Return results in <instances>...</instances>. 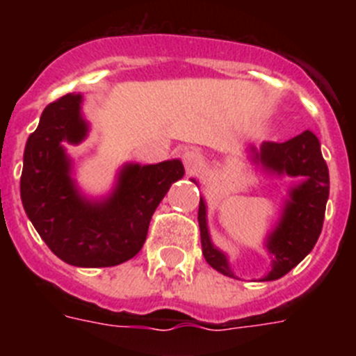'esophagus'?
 Here are the masks:
<instances>
[{
  "label": "esophagus",
  "instance_id": "obj_1",
  "mask_svg": "<svg viewBox=\"0 0 356 356\" xmlns=\"http://www.w3.org/2000/svg\"><path fill=\"white\" fill-rule=\"evenodd\" d=\"M181 162L185 165V171L188 175H194V172H197L203 168V155L197 149H187L181 155Z\"/></svg>",
  "mask_w": 356,
  "mask_h": 356
}]
</instances>
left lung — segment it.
<instances>
[{"instance_id": "left-lung-1", "label": "left lung", "mask_w": 356, "mask_h": 356, "mask_svg": "<svg viewBox=\"0 0 356 356\" xmlns=\"http://www.w3.org/2000/svg\"><path fill=\"white\" fill-rule=\"evenodd\" d=\"M251 159L267 172L301 178L291 188L289 200L278 225L267 237L266 248L271 254V271L262 282H271L287 275L316 246L325 221L326 201L330 196L328 165L321 155L319 139L310 130L287 143H264L260 149L250 147ZM196 184V180H193ZM197 222L201 229V248L207 262L225 276H234L228 259L210 241L207 226V205L200 200Z\"/></svg>"}]
</instances>
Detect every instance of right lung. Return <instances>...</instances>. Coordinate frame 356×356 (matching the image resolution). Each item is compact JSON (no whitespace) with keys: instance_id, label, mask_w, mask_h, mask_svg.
I'll use <instances>...</instances> for the list:
<instances>
[{"instance_id":"add662e5","label":"right lung","mask_w":356,"mask_h":356,"mask_svg":"<svg viewBox=\"0 0 356 356\" xmlns=\"http://www.w3.org/2000/svg\"><path fill=\"white\" fill-rule=\"evenodd\" d=\"M80 110L81 94H65L44 108L24 147L21 200L37 234L65 264L118 266L139 253L151 216L185 169L180 160L127 163L108 197L87 200L71 178V159L62 146L87 137Z\"/></svg>"}]
</instances>
